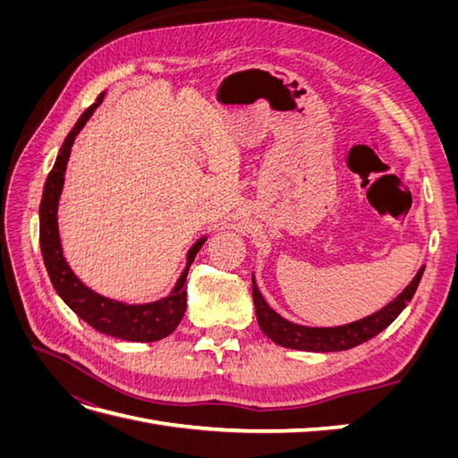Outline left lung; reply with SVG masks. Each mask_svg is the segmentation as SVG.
Instances as JSON below:
<instances>
[{
  "instance_id": "left-lung-1",
  "label": "left lung",
  "mask_w": 458,
  "mask_h": 458,
  "mask_svg": "<svg viewBox=\"0 0 458 458\" xmlns=\"http://www.w3.org/2000/svg\"><path fill=\"white\" fill-rule=\"evenodd\" d=\"M424 266L412 276V281L403 288V293L397 294L390 303L378 311H374L363 318H357L353 323L340 325V327H306L288 321L281 313H276L267 300L263 298L256 284V276L252 273V298L256 308V318L263 335L271 338L275 344L283 345L290 350H303V352H344L355 348L374 338L386 327H390L395 317L407 308V303L412 300L417 286L422 279Z\"/></svg>"
}]
</instances>
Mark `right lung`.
I'll use <instances>...</instances> for the list:
<instances>
[{"mask_svg":"<svg viewBox=\"0 0 458 458\" xmlns=\"http://www.w3.org/2000/svg\"><path fill=\"white\" fill-rule=\"evenodd\" d=\"M105 99V91L97 97V103L91 105L84 114L76 122V126L66 135L63 147L59 148V157L53 164V170L46 179L44 195H41L39 204V246L41 256L47 275L51 279L53 288L57 290L61 300L71 308L80 318L93 327L95 330L103 332L113 338L130 340V342H157L162 340L175 330V327L182 323L187 308V290L185 281L191 263L195 261V256L206 242L208 234L197 239L187 250L185 267L175 281L174 288L168 296L158 298L155 301L145 303H126L113 298H106L99 293H95L84 281H80L72 267L63 254L61 234H59V200L64 187V172L71 158L72 145L76 141L78 133L86 126V122L95 113Z\"/></svg>","mask_w":458,"mask_h":458,"instance_id":"add662e5","label":"right lung"}]
</instances>
